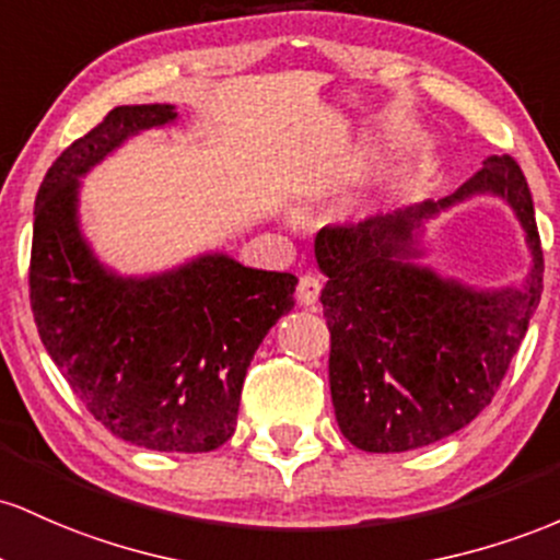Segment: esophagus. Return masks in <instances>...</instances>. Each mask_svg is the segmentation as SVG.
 <instances>
[{"label": "esophagus", "instance_id": "esophagus-1", "mask_svg": "<svg viewBox=\"0 0 560 560\" xmlns=\"http://www.w3.org/2000/svg\"><path fill=\"white\" fill-rule=\"evenodd\" d=\"M319 291H323V282H319L314 275H301L299 278V285H296V299L301 301L304 306H314L319 299Z\"/></svg>", "mask_w": 560, "mask_h": 560}]
</instances>
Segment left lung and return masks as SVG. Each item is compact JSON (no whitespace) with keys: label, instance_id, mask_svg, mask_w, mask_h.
Instances as JSON below:
<instances>
[{"label":"left lung","instance_id":"8db88e82","mask_svg":"<svg viewBox=\"0 0 560 560\" xmlns=\"http://www.w3.org/2000/svg\"><path fill=\"white\" fill-rule=\"evenodd\" d=\"M474 195H498L517 211L533 250L521 292H474L418 268L425 218ZM314 256L328 275L330 397L338 429L364 452H407L468 425L498 394L542 293V246L524 172L489 155L442 200L323 228Z\"/></svg>","mask_w":560,"mask_h":560}]
</instances>
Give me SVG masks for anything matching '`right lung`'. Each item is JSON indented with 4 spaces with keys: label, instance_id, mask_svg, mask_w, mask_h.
<instances>
[{
    "label": "right lung",
    "instance_id": "add662e5",
    "mask_svg": "<svg viewBox=\"0 0 560 560\" xmlns=\"http://www.w3.org/2000/svg\"><path fill=\"white\" fill-rule=\"evenodd\" d=\"M174 105H118L49 166L34 211L31 312L73 394L113 436L211 452L235 433L243 378L296 278L206 254L153 278H118L79 230V177Z\"/></svg>",
    "mask_w": 560,
    "mask_h": 560
}]
</instances>
